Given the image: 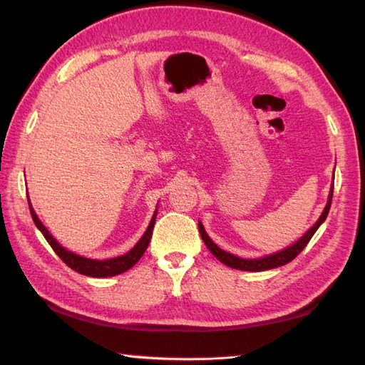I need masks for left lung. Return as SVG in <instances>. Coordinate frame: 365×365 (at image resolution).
<instances>
[{
  "mask_svg": "<svg viewBox=\"0 0 365 365\" xmlns=\"http://www.w3.org/2000/svg\"><path fill=\"white\" fill-rule=\"evenodd\" d=\"M332 190H334V182L331 183V190H329V196H328V202L324 205L323 212L320 215V218L315 221L314 226L309 229L304 235H302L298 242H294L293 245L284 247V250L273 252V254H268V255H263V257H257V259H243V257H238V255L230 254L227 251L221 250L218 245L213 243V240L208 237V234L205 232L202 222L199 221V234L202 237L205 246L208 247V251H210L216 259H218L224 265H227L230 268H235V269H242V271H267V269H273L277 267H282L285 263L292 262L297 255L304 250L306 245L311 242V238L314 237V234L317 232L322 224L327 220V216L329 213V208H331V200H332Z\"/></svg>",
  "mask_w": 365,
  "mask_h": 365,
  "instance_id": "left-lung-1",
  "label": "left lung"
}]
</instances>
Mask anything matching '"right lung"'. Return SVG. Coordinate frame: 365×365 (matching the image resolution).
<instances>
[{
	"label": "right lung",
	"instance_id": "obj_1",
	"mask_svg": "<svg viewBox=\"0 0 365 365\" xmlns=\"http://www.w3.org/2000/svg\"><path fill=\"white\" fill-rule=\"evenodd\" d=\"M28 204H29V212L31 216H33V221L36 224V227L42 232V235L45 237L46 242L53 247V251L59 255V259L63 260L68 268H72L73 271L84 276H89V277H111V276H118L120 273H125L127 269H130L131 267L135 265V263L143 257V254L145 252L147 246L150 243V238H152V232H153V226H155V220H157V213L158 210H155L152 220L149 222V227L145 229L144 235L139 238V242L131 247V250L123 254V255H118V257H113V259H105V260H97V259H89V257H83V255L75 254L72 251L66 250L63 245H59L56 242V238H54L48 229H46L42 221L38 220V216L36 215L33 205L29 202V197H28ZM158 208V205H157Z\"/></svg>",
	"mask_w": 365,
	"mask_h": 365
}]
</instances>
